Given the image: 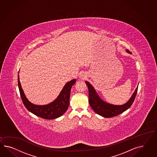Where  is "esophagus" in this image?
I'll return each mask as SVG.
<instances>
[{"label":"esophagus","instance_id":"esophagus-1","mask_svg":"<svg viewBox=\"0 0 157 157\" xmlns=\"http://www.w3.org/2000/svg\"><path fill=\"white\" fill-rule=\"evenodd\" d=\"M80 78H81V79H84V75H82V74H81L80 75Z\"/></svg>","mask_w":157,"mask_h":157}]
</instances>
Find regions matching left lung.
<instances>
[{"label":"left lung","instance_id":"1","mask_svg":"<svg viewBox=\"0 0 157 157\" xmlns=\"http://www.w3.org/2000/svg\"><path fill=\"white\" fill-rule=\"evenodd\" d=\"M126 52L128 53L132 54L129 50L126 49ZM85 83L88 87V101L90 105L96 113L106 118L117 116L129 109L133 103L137 93L138 86L130 99L126 103L122 105H114L104 101L98 94L95 89L91 84L87 81H86Z\"/></svg>","mask_w":157,"mask_h":157}]
</instances>
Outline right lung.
<instances>
[{
	"instance_id": "1",
	"label": "right lung",
	"mask_w": 157,
	"mask_h": 157,
	"mask_svg": "<svg viewBox=\"0 0 157 157\" xmlns=\"http://www.w3.org/2000/svg\"><path fill=\"white\" fill-rule=\"evenodd\" d=\"M76 82L74 79L66 83L62 88L59 95L52 103L39 105L32 103L27 99L20 82L19 74H18V86L20 94L23 104L27 109L33 114L42 119L52 120L57 119L63 115L67 111L69 105V100L71 89Z\"/></svg>"
}]
</instances>
